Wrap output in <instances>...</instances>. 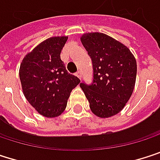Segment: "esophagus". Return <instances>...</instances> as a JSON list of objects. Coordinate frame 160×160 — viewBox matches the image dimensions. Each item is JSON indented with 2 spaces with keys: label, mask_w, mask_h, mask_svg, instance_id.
Returning a JSON list of instances; mask_svg holds the SVG:
<instances>
[{
  "label": "esophagus",
  "mask_w": 160,
  "mask_h": 160,
  "mask_svg": "<svg viewBox=\"0 0 160 160\" xmlns=\"http://www.w3.org/2000/svg\"><path fill=\"white\" fill-rule=\"evenodd\" d=\"M75 75H76L78 78H81V75H82V72H81V71H77V72H75Z\"/></svg>",
  "instance_id": "34e87169"
}]
</instances>
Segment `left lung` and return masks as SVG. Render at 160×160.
Returning <instances> with one entry per match:
<instances>
[{
    "label": "left lung",
    "instance_id": "left-lung-1",
    "mask_svg": "<svg viewBox=\"0 0 160 160\" xmlns=\"http://www.w3.org/2000/svg\"><path fill=\"white\" fill-rule=\"evenodd\" d=\"M81 42L93 68L92 83H80L89 107L99 118L115 116L132 94L137 73L135 58L127 46L103 33H86Z\"/></svg>",
    "mask_w": 160,
    "mask_h": 160
}]
</instances>
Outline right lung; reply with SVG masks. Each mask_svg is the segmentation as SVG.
<instances>
[{"label":"right lung","instance_id":"obj_1","mask_svg":"<svg viewBox=\"0 0 160 160\" xmlns=\"http://www.w3.org/2000/svg\"><path fill=\"white\" fill-rule=\"evenodd\" d=\"M68 37L43 41L22 60L19 77L23 93L43 117L56 118L65 110L72 90L80 79L67 72L60 52Z\"/></svg>","mask_w":160,"mask_h":160}]
</instances>
